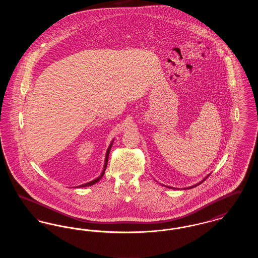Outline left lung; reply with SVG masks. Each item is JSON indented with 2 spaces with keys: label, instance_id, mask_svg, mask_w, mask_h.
Listing matches in <instances>:
<instances>
[{
  "label": "left lung",
  "instance_id": "obj_1",
  "mask_svg": "<svg viewBox=\"0 0 258 258\" xmlns=\"http://www.w3.org/2000/svg\"><path fill=\"white\" fill-rule=\"evenodd\" d=\"M208 177H209V175H208V176H207V177H206V178H204V180H203V181H201V182H200V183H198V184H195V185H192V186H189V187H186V188H192V187H195V186H197V185H198V184H201V183H203V182H204V181H205V180H206V179H207V178H208ZM186 188H185V189H186Z\"/></svg>",
  "mask_w": 258,
  "mask_h": 258
}]
</instances>
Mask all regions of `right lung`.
<instances>
[{"label":"right lung","instance_id":"add662e5","mask_svg":"<svg viewBox=\"0 0 258 258\" xmlns=\"http://www.w3.org/2000/svg\"><path fill=\"white\" fill-rule=\"evenodd\" d=\"M111 146H112V143L110 144V146L109 148L107 149V152H106V157H105V163H104V167H103V170H102V173H101V175L98 177L97 179H95V180H93V181H91V182H89V183H86V184H81V185H79V187H83V186H89V185H92V184H95L96 183H98V181L102 178V176L104 175V171H105V169H106V166H107V161H108V156H109V153H110V149Z\"/></svg>","mask_w":258,"mask_h":258}]
</instances>
